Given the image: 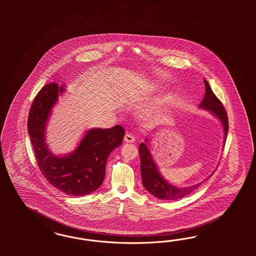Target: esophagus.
<instances>
[{
    "instance_id": "esophagus-1",
    "label": "esophagus",
    "mask_w": 256,
    "mask_h": 256,
    "mask_svg": "<svg viewBox=\"0 0 256 256\" xmlns=\"http://www.w3.org/2000/svg\"><path fill=\"white\" fill-rule=\"evenodd\" d=\"M124 140L126 142H135V138H134L133 135L128 133V134L124 135Z\"/></svg>"
}]
</instances>
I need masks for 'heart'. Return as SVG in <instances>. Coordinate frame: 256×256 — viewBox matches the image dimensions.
Returning <instances> with one entry per match:
<instances>
[{"label": "heart", "mask_w": 256, "mask_h": 256, "mask_svg": "<svg viewBox=\"0 0 256 256\" xmlns=\"http://www.w3.org/2000/svg\"><path fill=\"white\" fill-rule=\"evenodd\" d=\"M170 100H172V96H170V94H164L162 98H160V104H167V103H169L170 102Z\"/></svg>", "instance_id": "obj_1"}]
</instances>
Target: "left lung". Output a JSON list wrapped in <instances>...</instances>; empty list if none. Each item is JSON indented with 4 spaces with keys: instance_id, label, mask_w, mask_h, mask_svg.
<instances>
[{
    "instance_id": "8db88e82",
    "label": "left lung",
    "mask_w": 256,
    "mask_h": 256,
    "mask_svg": "<svg viewBox=\"0 0 256 256\" xmlns=\"http://www.w3.org/2000/svg\"><path fill=\"white\" fill-rule=\"evenodd\" d=\"M204 82L206 84V94L204 100L200 103V108L208 110L215 116L220 120L224 128L225 142L228 130H229L227 112L225 110L222 103L211 90L208 82L206 80H204ZM139 154L142 184L148 192L154 195L156 198H158L162 200H178L185 197L188 194H192L198 186H201L202 183L204 182L202 181L201 183H198L196 185L188 186V188H178V186H172L167 181H165V179L160 176L152 158L150 150L146 146V144L142 142L140 144Z\"/></svg>"
}]
</instances>
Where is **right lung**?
Instances as JSON below:
<instances>
[{
    "label": "right lung",
    "mask_w": 256,
    "mask_h": 256,
    "mask_svg": "<svg viewBox=\"0 0 256 256\" xmlns=\"http://www.w3.org/2000/svg\"><path fill=\"white\" fill-rule=\"evenodd\" d=\"M64 87L55 82L44 86L32 101L28 116V133L39 170L46 181L71 196L92 194L101 186L106 163L112 150L122 144L124 130L94 128L86 132L76 150L66 156H54L45 142V128L52 108Z\"/></svg>",
    "instance_id": "obj_1"
}]
</instances>
